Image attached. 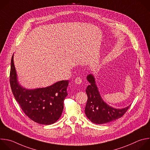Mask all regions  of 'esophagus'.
<instances>
[{
	"instance_id": "1",
	"label": "esophagus",
	"mask_w": 150,
	"mask_h": 150,
	"mask_svg": "<svg viewBox=\"0 0 150 150\" xmlns=\"http://www.w3.org/2000/svg\"><path fill=\"white\" fill-rule=\"evenodd\" d=\"M82 79L81 78H78V77H77L76 79H75V83H76V84H81V83H82Z\"/></svg>"
}]
</instances>
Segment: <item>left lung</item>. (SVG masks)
Listing matches in <instances>:
<instances>
[{"mask_svg":"<svg viewBox=\"0 0 150 150\" xmlns=\"http://www.w3.org/2000/svg\"><path fill=\"white\" fill-rule=\"evenodd\" d=\"M86 79L90 83L86 89L88 101L85 112L87 118L94 124H103L122 117L129 108L130 105L122 109H117L111 107L102 99L93 75L91 74H89Z\"/></svg>","mask_w":150,"mask_h":150,"instance_id":"obj_1","label":"left lung"}]
</instances>
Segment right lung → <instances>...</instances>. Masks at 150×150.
<instances>
[{
    "mask_svg": "<svg viewBox=\"0 0 150 150\" xmlns=\"http://www.w3.org/2000/svg\"><path fill=\"white\" fill-rule=\"evenodd\" d=\"M69 82L68 80L61 81L45 88H23L18 81L13 55L12 57L10 83L12 93L24 113L38 124H52L61 117Z\"/></svg>",
    "mask_w": 150,
    "mask_h": 150,
    "instance_id": "1",
    "label": "right lung"
}]
</instances>
